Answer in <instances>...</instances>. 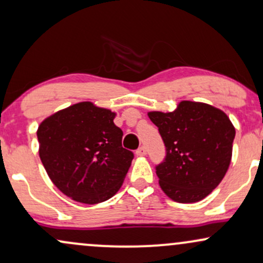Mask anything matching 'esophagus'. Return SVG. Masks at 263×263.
<instances>
[{
    "instance_id": "34e87169",
    "label": "esophagus",
    "mask_w": 263,
    "mask_h": 263,
    "mask_svg": "<svg viewBox=\"0 0 263 263\" xmlns=\"http://www.w3.org/2000/svg\"><path fill=\"white\" fill-rule=\"evenodd\" d=\"M136 155H137V156H144V155H147V149H145V147L138 148L137 151H136Z\"/></svg>"
}]
</instances>
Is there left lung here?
<instances>
[{"instance_id":"left-lung-1","label":"left lung","mask_w":263,"mask_h":263,"mask_svg":"<svg viewBox=\"0 0 263 263\" xmlns=\"http://www.w3.org/2000/svg\"><path fill=\"white\" fill-rule=\"evenodd\" d=\"M166 147L156 166L159 185L171 200L191 204L221 183L232 160L235 128L224 111L182 101L174 111H148Z\"/></svg>"}]
</instances>
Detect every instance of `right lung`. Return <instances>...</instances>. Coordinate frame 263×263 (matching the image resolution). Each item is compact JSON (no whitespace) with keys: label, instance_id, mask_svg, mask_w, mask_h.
I'll return each instance as SVG.
<instances>
[{"label":"right lung","instance_id":"obj_1","mask_svg":"<svg viewBox=\"0 0 263 263\" xmlns=\"http://www.w3.org/2000/svg\"><path fill=\"white\" fill-rule=\"evenodd\" d=\"M116 112L80 102L46 118L37 128L39 155L53 184L82 204L118 193L134 154L122 148Z\"/></svg>","mask_w":263,"mask_h":263}]
</instances>
